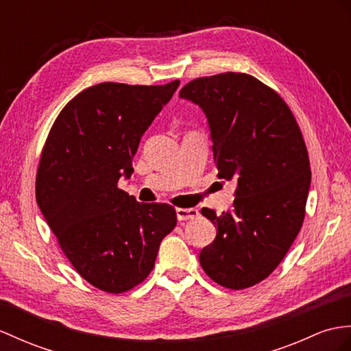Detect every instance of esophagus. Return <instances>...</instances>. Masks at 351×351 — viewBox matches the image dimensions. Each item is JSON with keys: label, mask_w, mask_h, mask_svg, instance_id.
I'll list each match as a JSON object with an SVG mask.
<instances>
[{"label": "esophagus", "mask_w": 351, "mask_h": 351, "mask_svg": "<svg viewBox=\"0 0 351 351\" xmlns=\"http://www.w3.org/2000/svg\"><path fill=\"white\" fill-rule=\"evenodd\" d=\"M176 215H177L178 220L183 221V220H192L195 217H198L199 211L196 208H177Z\"/></svg>", "instance_id": "1"}]
</instances>
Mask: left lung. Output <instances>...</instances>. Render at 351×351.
<instances>
[{
    "label": "left lung",
    "mask_w": 351,
    "mask_h": 351,
    "mask_svg": "<svg viewBox=\"0 0 351 351\" xmlns=\"http://www.w3.org/2000/svg\"><path fill=\"white\" fill-rule=\"evenodd\" d=\"M178 97L207 117L217 177L237 182L232 211L201 210L217 229L199 253L201 267L228 289L258 285L283 261L304 221L311 169L301 130L286 102L249 74L201 77Z\"/></svg>",
    "instance_id": "obj_1"
}]
</instances>
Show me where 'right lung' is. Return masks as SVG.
Instances as JSON below:
<instances>
[{
    "label": "right lung",
    "instance_id": "add662e5",
    "mask_svg": "<svg viewBox=\"0 0 351 351\" xmlns=\"http://www.w3.org/2000/svg\"><path fill=\"white\" fill-rule=\"evenodd\" d=\"M178 84L84 89L59 113L43 149L38 207L75 271L106 292L140 285L177 225L171 205L138 202L117 183L132 176L141 136Z\"/></svg>",
    "mask_w": 351,
    "mask_h": 351
}]
</instances>
